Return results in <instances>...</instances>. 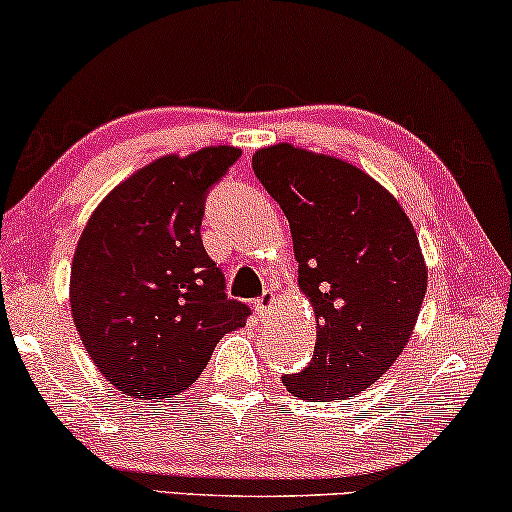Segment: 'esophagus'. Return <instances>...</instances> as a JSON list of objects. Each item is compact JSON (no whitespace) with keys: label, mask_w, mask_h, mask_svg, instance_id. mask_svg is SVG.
I'll return each mask as SVG.
<instances>
[{"label":"esophagus","mask_w":512,"mask_h":512,"mask_svg":"<svg viewBox=\"0 0 512 512\" xmlns=\"http://www.w3.org/2000/svg\"><path fill=\"white\" fill-rule=\"evenodd\" d=\"M275 303H277L275 294H272V291H265L261 298H256V313L261 317H270L272 310H275Z\"/></svg>","instance_id":"1"}]
</instances>
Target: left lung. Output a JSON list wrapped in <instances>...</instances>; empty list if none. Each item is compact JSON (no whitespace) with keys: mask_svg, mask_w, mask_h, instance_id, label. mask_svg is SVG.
<instances>
[{"mask_svg":"<svg viewBox=\"0 0 512 512\" xmlns=\"http://www.w3.org/2000/svg\"><path fill=\"white\" fill-rule=\"evenodd\" d=\"M254 174L291 228L298 287L317 320L315 355L282 383L298 400L362 393L402 355L428 289L426 258L400 202L345 159L268 145Z\"/></svg>","mask_w":512,"mask_h":512,"instance_id":"1","label":"left lung"}]
</instances>
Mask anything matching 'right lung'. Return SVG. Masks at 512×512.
Listing matches in <instances>:
<instances>
[{"instance_id":"right-lung-1","label":"right lung","mask_w":512,"mask_h":512,"mask_svg":"<svg viewBox=\"0 0 512 512\" xmlns=\"http://www.w3.org/2000/svg\"><path fill=\"white\" fill-rule=\"evenodd\" d=\"M240 148L164 155L108 192L79 237L70 270L72 320L98 371L124 395L188 390L216 343L247 324L223 294L202 244L207 192Z\"/></svg>"}]
</instances>
